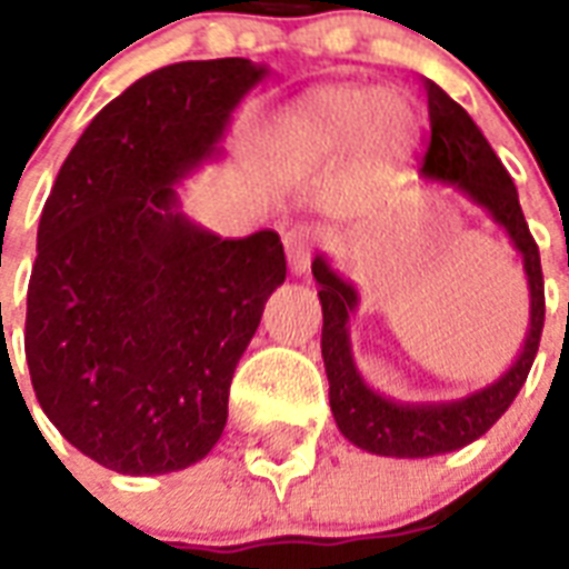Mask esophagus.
Wrapping results in <instances>:
<instances>
[{
    "mask_svg": "<svg viewBox=\"0 0 569 569\" xmlns=\"http://www.w3.org/2000/svg\"><path fill=\"white\" fill-rule=\"evenodd\" d=\"M321 241V230L319 227H312V223H295L292 230H286L283 244H286V257H289V266L292 271H307L310 266L312 250L319 248Z\"/></svg>",
    "mask_w": 569,
    "mask_h": 569,
    "instance_id": "obj_1",
    "label": "esophagus"
}]
</instances>
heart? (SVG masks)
Listing matches in <instances>:
<instances>
[{"label":"heart","instance_id":"b5f03b06","mask_svg":"<svg viewBox=\"0 0 569 569\" xmlns=\"http://www.w3.org/2000/svg\"><path fill=\"white\" fill-rule=\"evenodd\" d=\"M298 129L325 144H346L360 136L366 156L383 162L410 147L416 114L401 93L337 84L307 100L298 111Z\"/></svg>","mask_w":569,"mask_h":569}]
</instances>
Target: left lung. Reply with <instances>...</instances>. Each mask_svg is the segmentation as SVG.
Here are the masks:
<instances>
[{"label":"left lung","mask_w":569,"mask_h":569,"mask_svg":"<svg viewBox=\"0 0 569 569\" xmlns=\"http://www.w3.org/2000/svg\"><path fill=\"white\" fill-rule=\"evenodd\" d=\"M428 93V118H431V141L422 156V173L431 180H442L467 191L478 206L493 214L511 236L513 248L522 253L526 277L531 289V328L517 363L472 396L446 405H396L375 396L366 387L351 360L348 348V312L355 310L357 292L321 257L312 262V277L319 280L321 312V357L330 380V410L339 431L348 440L375 455L387 458H431L446 455L460 446H469L499 422V416L513 405L531 372L538 355L543 319H547V298H543V268L540 250L529 223L522 218L520 197L511 173L505 171L493 147L487 144L481 129L472 123L463 106L451 100L440 84L425 82Z\"/></svg>","instance_id":"obj_1"}]
</instances>
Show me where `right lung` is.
Here are the masks:
<instances>
[{"mask_svg":"<svg viewBox=\"0 0 569 569\" xmlns=\"http://www.w3.org/2000/svg\"><path fill=\"white\" fill-rule=\"evenodd\" d=\"M262 73L214 58L141 76L88 123L43 203L26 298L31 387L76 449L123 476L209 455L236 363L286 280L274 230L221 239L173 194Z\"/></svg>","mask_w":569,"mask_h":569,"instance_id":"add662e5","label":"right lung"}]
</instances>
